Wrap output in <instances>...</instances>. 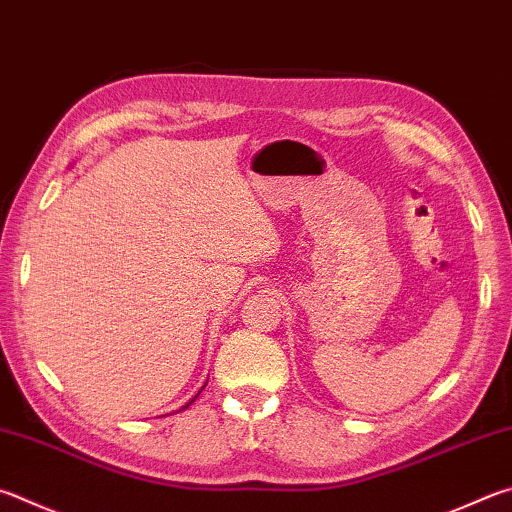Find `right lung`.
Segmentation results:
<instances>
[{"instance_id":"right-lung-1","label":"right lung","mask_w":512,"mask_h":512,"mask_svg":"<svg viewBox=\"0 0 512 512\" xmlns=\"http://www.w3.org/2000/svg\"><path fill=\"white\" fill-rule=\"evenodd\" d=\"M199 394H201V392H199ZM199 394H197V396H199ZM197 396H194V398H197ZM194 398H192V401H194ZM192 401H190V403H185V405H183V410H185V407H190V405H192Z\"/></svg>"}]
</instances>
